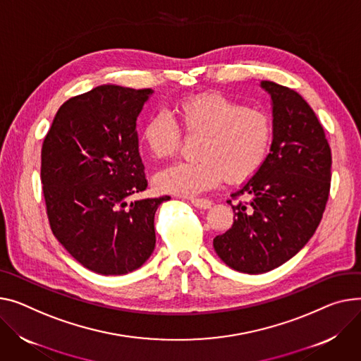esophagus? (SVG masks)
I'll use <instances>...</instances> for the list:
<instances>
[{
    "mask_svg": "<svg viewBox=\"0 0 361 361\" xmlns=\"http://www.w3.org/2000/svg\"><path fill=\"white\" fill-rule=\"evenodd\" d=\"M191 204L197 209H209L212 206V202L207 199H191Z\"/></svg>",
    "mask_w": 361,
    "mask_h": 361,
    "instance_id": "34e87169",
    "label": "esophagus"
}]
</instances>
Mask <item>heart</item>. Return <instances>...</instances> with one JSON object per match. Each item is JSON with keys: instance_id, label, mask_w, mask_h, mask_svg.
Here are the masks:
<instances>
[{"instance_id": "heart-1", "label": "heart", "mask_w": 361, "mask_h": 361, "mask_svg": "<svg viewBox=\"0 0 361 361\" xmlns=\"http://www.w3.org/2000/svg\"><path fill=\"white\" fill-rule=\"evenodd\" d=\"M187 135H202L197 161L177 162L165 168L155 185L162 193L197 196L218 185L251 178L266 161L273 139L267 113L245 107L222 94L191 95L174 109ZM140 140L157 159L173 157L181 143V132L174 118L158 111L140 129Z\"/></svg>"}]
</instances>
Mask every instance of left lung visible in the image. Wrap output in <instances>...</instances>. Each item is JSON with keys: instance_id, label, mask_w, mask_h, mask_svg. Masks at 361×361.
Listing matches in <instances>:
<instances>
[{"instance_id": "obj_1", "label": "left lung", "mask_w": 361, "mask_h": 361, "mask_svg": "<svg viewBox=\"0 0 361 361\" xmlns=\"http://www.w3.org/2000/svg\"><path fill=\"white\" fill-rule=\"evenodd\" d=\"M271 97L273 140L259 170L232 197L236 206L229 231L213 248L231 269L261 274L295 257L315 233L329 195L331 148L314 110L302 95L261 81Z\"/></svg>"}]
</instances>
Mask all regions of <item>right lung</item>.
<instances>
[{"mask_svg":"<svg viewBox=\"0 0 361 361\" xmlns=\"http://www.w3.org/2000/svg\"><path fill=\"white\" fill-rule=\"evenodd\" d=\"M151 88L114 84L65 102L42 147L40 177L51 229L80 264L103 276L137 270L155 248L162 202L128 197L147 188L136 120Z\"/></svg>","mask_w":361,"mask_h":361,"instance_id":"1","label":"right lung"}]
</instances>
